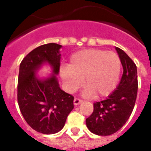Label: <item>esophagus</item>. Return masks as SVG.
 <instances>
[{"label": "esophagus", "mask_w": 151, "mask_h": 151, "mask_svg": "<svg viewBox=\"0 0 151 151\" xmlns=\"http://www.w3.org/2000/svg\"><path fill=\"white\" fill-rule=\"evenodd\" d=\"M81 103H82V100L78 98H75L74 99V100H73V104H74V105H78L80 104Z\"/></svg>", "instance_id": "34e87169"}]
</instances>
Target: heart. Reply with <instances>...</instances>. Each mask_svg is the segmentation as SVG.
I'll list each match as a JSON object with an SVG mask.
<instances>
[{"label": "heart", "mask_w": 151, "mask_h": 151, "mask_svg": "<svg viewBox=\"0 0 151 151\" xmlns=\"http://www.w3.org/2000/svg\"><path fill=\"white\" fill-rule=\"evenodd\" d=\"M69 65L60 69V76L65 89L74 92L83 82L86 85L85 95L107 96L116 88L119 82L121 64L113 52L100 49H85L70 57Z\"/></svg>", "instance_id": "heart-1"}]
</instances>
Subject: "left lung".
I'll return each instance as SVG.
<instances>
[{
    "label": "left lung",
    "instance_id": "8db88e82",
    "mask_svg": "<svg viewBox=\"0 0 151 151\" xmlns=\"http://www.w3.org/2000/svg\"><path fill=\"white\" fill-rule=\"evenodd\" d=\"M116 49L124 69L120 83L106 99L94 104V111L86 120L89 130L99 136H108L120 129L129 118L136 102L137 66L123 50Z\"/></svg>",
    "mask_w": 151,
    "mask_h": 151
}]
</instances>
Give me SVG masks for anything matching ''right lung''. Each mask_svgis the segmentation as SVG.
I'll use <instances>...</instances> for the list:
<instances>
[{
	"label": "right lung",
	"instance_id": "1",
	"mask_svg": "<svg viewBox=\"0 0 151 151\" xmlns=\"http://www.w3.org/2000/svg\"><path fill=\"white\" fill-rule=\"evenodd\" d=\"M61 45L50 43L38 47L22 60L18 81V103L25 120L39 133L52 134L62 129L73 108V96L60 88L56 76L60 65ZM44 63L53 74L39 79L35 71Z\"/></svg>",
	"mask_w": 151,
	"mask_h": 151
}]
</instances>
